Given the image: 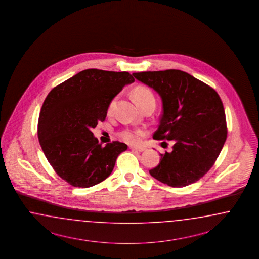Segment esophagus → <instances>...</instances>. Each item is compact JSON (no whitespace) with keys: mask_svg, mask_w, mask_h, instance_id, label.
<instances>
[{"mask_svg":"<svg viewBox=\"0 0 259 259\" xmlns=\"http://www.w3.org/2000/svg\"><path fill=\"white\" fill-rule=\"evenodd\" d=\"M130 148L136 150V151H139V152H143L144 150L146 149L144 146H131Z\"/></svg>","mask_w":259,"mask_h":259,"instance_id":"34e87169","label":"esophagus"}]
</instances>
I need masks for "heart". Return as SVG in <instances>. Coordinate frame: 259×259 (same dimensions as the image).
<instances>
[{
    "instance_id": "heart-1",
    "label": "heart",
    "mask_w": 259,
    "mask_h": 259,
    "mask_svg": "<svg viewBox=\"0 0 259 259\" xmlns=\"http://www.w3.org/2000/svg\"><path fill=\"white\" fill-rule=\"evenodd\" d=\"M133 97L134 100L136 102L140 105L142 106L145 102H149L151 100L155 101V97L152 93V91L150 90L149 88L144 87H136L133 90ZM116 102H117V97L113 98L110 101L108 105H107V114L110 115L112 114L113 110L115 108L116 105ZM118 136L120 137L121 140L128 142V143H137L141 141V132L137 130V129H130L127 128L122 131H120Z\"/></svg>"
}]
</instances>
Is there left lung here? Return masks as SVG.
I'll return each mask as SVG.
<instances>
[{"mask_svg": "<svg viewBox=\"0 0 259 259\" xmlns=\"http://www.w3.org/2000/svg\"><path fill=\"white\" fill-rule=\"evenodd\" d=\"M133 76L155 89L162 100V114L153 139L175 142L171 153L160 154L159 163L150 175L177 188L200 180L214 164L227 139L220 96L184 71H146Z\"/></svg>", "mask_w": 259, "mask_h": 259, "instance_id": "left-lung-1", "label": "left lung"}]
</instances>
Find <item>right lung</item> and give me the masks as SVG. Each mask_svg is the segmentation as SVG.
<instances>
[{
  "label": "right lung",
  "mask_w": 259,
  "mask_h": 259,
  "mask_svg": "<svg viewBox=\"0 0 259 259\" xmlns=\"http://www.w3.org/2000/svg\"><path fill=\"white\" fill-rule=\"evenodd\" d=\"M134 81L126 71L92 68L48 93L39 113L38 138L48 162L63 181L88 188L109 177L127 145L112 141L102 146L92 129L105 120L110 101Z\"/></svg>",
  "instance_id": "right-lung-1"
}]
</instances>
